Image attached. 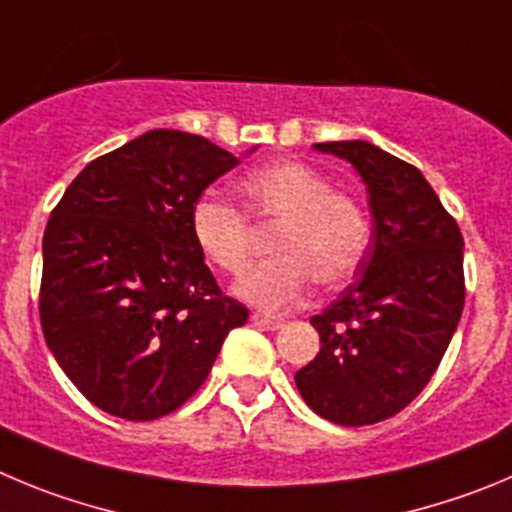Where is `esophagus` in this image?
Returning a JSON list of instances; mask_svg holds the SVG:
<instances>
[{
  "mask_svg": "<svg viewBox=\"0 0 512 512\" xmlns=\"http://www.w3.org/2000/svg\"><path fill=\"white\" fill-rule=\"evenodd\" d=\"M252 321H255V326L267 328V331H278V328H283V318H270V315L262 313L252 315Z\"/></svg>",
  "mask_w": 512,
  "mask_h": 512,
  "instance_id": "obj_1",
  "label": "esophagus"
}]
</instances>
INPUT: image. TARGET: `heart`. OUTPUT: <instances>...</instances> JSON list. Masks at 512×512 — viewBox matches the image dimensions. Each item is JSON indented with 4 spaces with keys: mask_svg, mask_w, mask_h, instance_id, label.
<instances>
[{
    "mask_svg": "<svg viewBox=\"0 0 512 512\" xmlns=\"http://www.w3.org/2000/svg\"><path fill=\"white\" fill-rule=\"evenodd\" d=\"M247 212L275 224V257L234 285L237 298L267 313L303 303L315 278L326 288L346 283L364 265L371 247L369 212L353 194L303 161H272L240 179ZM191 240L204 260L227 275L247 270L252 229L245 212L204 194L189 209Z\"/></svg>",
    "mask_w": 512,
    "mask_h": 512,
    "instance_id": "b5f03b06",
    "label": "heart"
}]
</instances>
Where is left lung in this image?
<instances>
[{
    "instance_id": "obj_1",
    "label": "left lung",
    "mask_w": 512,
    "mask_h": 512,
    "mask_svg": "<svg viewBox=\"0 0 512 512\" xmlns=\"http://www.w3.org/2000/svg\"><path fill=\"white\" fill-rule=\"evenodd\" d=\"M313 148L358 171L374 229L356 283L310 318L321 351L295 384L323 419L364 427L399 414L437 371L465 305V242L417 166L369 141Z\"/></svg>"
}]
</instances>
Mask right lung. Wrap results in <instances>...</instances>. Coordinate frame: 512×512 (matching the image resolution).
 Listing matches in <instances>:
<instances>
[{
    "instance_id": "right-lung-1",
    "label": "right lung",
    "mask_w": 512,
    "mask_h": 512,
    "mask_svg": "<svg viewBox=\"0 0 512 512\" xmlns=\"http://www.w3.org/2000/svg\"><path fill=\"white\" fill-rule=\"evenodd\" d=\"M240 164L204 136L156 128L90 161L42 240L40 321L80 394L128 422L166 417L212 371L250 310L219 290L189 209Z\"/></svg>"
}]
</instances>
